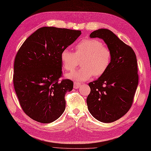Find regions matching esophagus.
Returning a JSON list of instances; mask_svg holds the SVG:
<instances>
[{
	"instance_id": "1",
	"label": "esophagus",
	"mask_w": 151,
	"mask_h": 151,
	"mask_svg": "<svg viewBox=\"0 0 151 151\" xmlns=\"http://www.w3.org/2000/svg\"><path fill=\"white\" fill-rule=\"evenodd\" d=\"M82 86V84L79 82H74V88H78L79 87H80Z\"/></svg>"
}]
</instances>
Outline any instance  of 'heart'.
<instances>
[{"label":"heart","instance_id":"obj_1","mask_svg":"<svg viewBox=\"0 0 151 151\" xmlns=\"http://www.w3.org/2000/svg\"><path fill=\"white\" fill-rule=\"evenodd\" d=\"M82 68L69 73L68 78L86 81L92 76H101L109 68L112 59L111 50L98 39H86L75 46V52L68 48L62 50L60 60L65 70L72 71L81 59Z\"/></svg>","mask_w":151,"mask_h":151}]
</instances>
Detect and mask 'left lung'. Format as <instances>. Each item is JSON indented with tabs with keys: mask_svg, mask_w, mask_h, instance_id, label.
<instances>
[{
	"mask_svg": "<svg viewBox=\"0 0 151 151\" xmlns=\"http://www.w3.org/2000/svg\"><path fill=\"white\" fill-rule=\"evenodd\" d=\"M90 37L103 40L111 50L112 59L105 74L88 83V110L98 121L112 122L124 115L133 104L138 84L137 57L131 46L109 29L95 30Z\"/></svg>",
	"mask_w": 151,
	"mask_h": 151,
	"instance_id": "left-lung-1",
	"label": "left lung"
}]
</instances>
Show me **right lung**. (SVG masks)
Wrapping results in <instances>:
<instances>
[{
	"label": "right lung",
	"mask_w": 151,
	"mask_h": 151,
	"mask_svg": "<svg viewBox=\"0 0 151 151\" xmlns=\"http://www.w3.org/2000/svg\"><path fill=\"white\" fill-rule=\"evenodd\" d=\"M81 34V30L44 27L21 46L14 63L13 84L23 111L41 123H50L63 114L65 95L73 81L63 76L60 53Z\"/></svg>",
	"instance_id": "obj_1"
}]
</instances>
